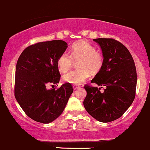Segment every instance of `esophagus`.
<instances>
[{
	"label": "esophagus",
	"mask_w": 150,
	"mask_h": 150,
	"mask_svg": "<svg viewBox=\"0 0 150 150\" xmlns=\"http://www.w3.org/2000/svg\"><path fill=\"white\" fill-rule=\"evenodd\" d=\"M72 87H73L74 90H76V89H78L79 88V85H72Z\"/></svg>",
	"instance_id": "34e87169"
}]
</instances>
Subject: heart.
<instances>
[{"mask_svg": "<svg viewBox=\"0 0 150 150\" xmlns=\"http://www.w3.org/2000/svg\"><path fill=\"white\" fill-rule=\"evenodd\" d=\"M68 52H64L60 55L57 61V67L61 72L68 71L73 64L77 61L78 69L67 72L63 76L66 83L80 85L89 78L90 72L93 75L100 72L103 65V54L96 50V47L88 41L80 40L70 47Z\"/></svg>", "mask_w": 150, "mask_h": 150, "instance_id": "b5f03b06", "label": "heart"}]
</instances>
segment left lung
<instances>
[{
  "label": "left lung",
  "instance_id": "8db88e82",
  "mask_svg": "<svg viewBox=\"0 0 150 150\" xmlns=\"http://www.w3.org/2000/svg\"><path fill=\"white\" fill-rule=\"evenodd\" d=\"M101 47L104 62L92 83L84 86L87 95L83 105L93 117L102 122L118 119L129 108L135 98L137 71L130 52L123 44L112 38L93 39Z\"/></svg>",
  "mask_w": 150,
  "mask_h": 150
}]
</instances>
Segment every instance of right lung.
<instances>
[{
	"mask_svg": "<svg viewBox=\"0 0 150 150\" xmlns=\"http://www.w3.org/2000/svg\"><path fill=\"white\" fill-rule=\"evenodd\" d=\"M67 47V42L61 40L37 42L26 47L18 60L15 97L25 113L36 122L47 124L55 120L73 92L70 83L47 89L60 81L57 61Z\"/></svg>",
	"mask_w": 150,
	"mask_h": 150,
	"instance_id": "1",
	"label": "right lung"
}]
</instances>
